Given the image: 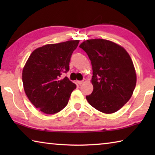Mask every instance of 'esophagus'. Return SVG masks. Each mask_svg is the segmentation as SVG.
I'll use <instances>...</instances> for the list:
<instances>
[{"label": "esophagus", "instance_id": "34e87169", "mask_svg": "<svg viewBox=\"0 0 155 155\" xmlns=\"http://www.w3.org/2000/svg\"><path fill=\"white\" fill-rule=\"evenodd\" d=\"M85 82H86V80L83 79V81H78L77 83L78 84V85H82V84H83L84 83H85Z\"/></svg>", "mask_w": 155, "mask_h": 155}]
</instances>
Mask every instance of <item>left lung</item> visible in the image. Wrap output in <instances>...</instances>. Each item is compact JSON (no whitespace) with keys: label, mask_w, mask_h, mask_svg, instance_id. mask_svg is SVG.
Segmentation results:
<instances>
[{"label":"left lung","mask_w":155,"mask_h":155,"mask_svg":"<svg viewBox=\"0 0 155 155\" xmlns=\"http://www.w3.org/2000/svg\"><path fill=\"white\" fill-rule=\"evenodd\" d=\"M92 65L94 90L86 99L104 114H113L129 101L137 81L135 70L127 51L113 41L94 39L79 46Z\"/></svg>","instance_id":"left-lung-1"}]
</instances>
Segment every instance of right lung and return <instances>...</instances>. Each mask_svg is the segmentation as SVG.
Returning <instances> with one entry per match:
<instances>
[{"label":"right lung","mask_w":155,"mask_h":155,"mask_svg":"<svg viewBox=\"0 0 155 155\" xmlns=\"http://www.w3.org/2000/svg\"><path fill=\"white\" fill-rule=\"evenodd\" d=\"M79 40L46 44L35 49L22 70V83L31 103L41 112L54 114L67 105L77 85L63 73L69 71L73 51Z\"/></svg>","instance_id":"obj_1"}]
</instances>
